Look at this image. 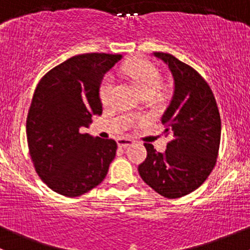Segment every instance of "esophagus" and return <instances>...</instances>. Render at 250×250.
Listing matches in <instances>:
<instances>
[{
  "instance_id": "34e87169",
  "label": "esophagus",
  "mask_w": 250,
  "mask_h": 250,
  "mask_svg": "<svg viewBox=\"0 0 250 250\" xmlns=\"http://www.w3.org/2000/svg\"><path fill=\"white\" fill-rule=\"evenodd\" d=\"M118 146H120V148H126V146H132L133 144V140H131V138H127V137H120L118 138Z\"/></svg>"
}]
</instances>
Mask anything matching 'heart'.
<instances>
[{
	"instance_id": "heart-1",
	"label": "heart",
	"mask_w": 250,
	"mask_h": 250,
	"mask_svg": "<svg viewBox=\"0 0 250 250\" xmlns=\"http://www.w3.org/2000/svg\"><path fill=\"white\" fill-rule=\"evenodd\" d=\"M123 71L136 84V86L141 90L142 94H146V92H154L155 94V91L161 84L160 72L150 61L146 60V59L138 58L128 61L123 67ZM113 89H114V85H113L112 77H104L101 85H100L99 91L102 104H106L110 101Z\"/></svg>"
}]
</instances>
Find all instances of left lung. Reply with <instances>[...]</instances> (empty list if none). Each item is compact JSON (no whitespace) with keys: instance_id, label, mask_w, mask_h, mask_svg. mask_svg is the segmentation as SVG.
<instances>
[{"instance_id":"obj_1","label":"left lung","mask_w":250,"mask_h":250,"mask_svg":"<svg viewBox=\"0 0 250 250\" xmlns=\"http://www.w3.org/2000/svg\"><path fill=\"white\" fill-rule=\"evenodd\" d=\"M171 71L174 91L161 122L169 137L165 153L144 143L146 159L138 166L142 179L158 194L178 199L196 190L217 163L221 120L217 101L201 74L167 53H154Z\"/></svg>"}]
</instances>
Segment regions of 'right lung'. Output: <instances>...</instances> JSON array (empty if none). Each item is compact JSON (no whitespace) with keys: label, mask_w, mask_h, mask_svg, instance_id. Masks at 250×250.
I'll return each instance as SVG.
<instances>
[{"label":"right lung","mask_w":250,"mask_h":250,"mask_svg":"<svg viewBox=\"0 0 250 250\" xmlns=\"http://www.w3.org/2000/svg\"><path fill=\"white\" fill-rule=\"evenodd\" d=\"M122 55L73 56L48 72L33 94L26 119L35 169L58 194L77 197L97 187L115 158L117 142L82 133L102 114L100 84Z\"/></svg>","instance_id":"right-lung-1"}]
</instances>
